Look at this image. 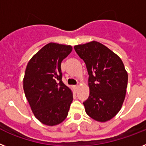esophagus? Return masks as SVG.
I'll return each instance as SVG.
<instances>
[{
    "mask_svg": "<svg viewBox=\"0 0 146 146\" xmlns=\"http://www.w3.org/2000/svg\"><path fill=\"white\" fill-rule=\"evenodd\" d=\"M73 88H74V90H76L77 89L79 88V85H74V86H73Z\"/></svg>",
    "mask_w": 146,
    "mask_h": 146,
    "instance_id": "1",
    "label": "esophagus"
}]
</instances>
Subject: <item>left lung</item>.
Segmentation results:
<instances>
[{
    "label": "left lung",
    "mask_w": 146,
    "mask_h": 146,
    "mask_svg": "<svg viewBox=\"0 0 146 146\" xmlns=\"http://www.w3.org/2000/svg\"><path fill=\"white\" fill-rule=\"evenodd\" d=\"M76 52L86 64L90 95L83 102L87 114L105 122L120 111L128 86V73L121 58L97 41L76 45Z\"/></svg>",
    "instance_id": "obj_1"
}]
</instances>
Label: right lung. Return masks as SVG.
<instances>
[{
  "instance_id": "add662e5",
  "label": "right lung",
  "mask_w": 146,
  "mask_h": 146,
  "mask_svg": "<svg viewBox=\"0 0 146 146\" xmlns=\"http://www.w3.org/2000/svg\"><path fill=\"white\" fill-rule=\"evenodd\" d=\"M70 45L49 43L28 62L24 77L25 96L34 116L49 126L67 117L73 93L62 80L61 63L72 51Z\"/></svg>"
}]
</instances>
